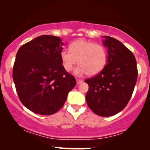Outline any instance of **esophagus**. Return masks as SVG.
I'll use <instances>...</instances> for the list:
<instances>
[{
	"label": "esophagus",
	"instance_id": "esophagus-1",
	"mask_svg": "<svg viewBox=\"0 0 150 150\" xmlns=\"http://www.w3.org/2000/svg\"><path fill=\"white\" fill-rule=\"evenodd\" d=\"M76 82H77V84L78 85V84H80L82 82V80H79V79H76Z\"/></svg>",
	"mask_w": 150,
	"mask_h": 150
}]
</instances>
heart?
<instances>
[{
    "label": "heart",
    "instance_id": "1",
    "mask_svg": "<svg viewBox=\"0 0 150 150\" xmlns=\"http://www.w3.org/2000/svg\"><path fill=\"white\" fill-rule=\"evenodd\" d=\"M60 57L65 71H71L78 62L79 65L75 70L77 76L87 73L94 76L104 68L107 62V51L101 44L78 39L70 44L69 50L61 51Z\"/></svg>",
    "mask_w": 150,
    "mask_h": 150
}]
</instances>
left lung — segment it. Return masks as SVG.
Instances as JSON below:
<instances>
[{
    "instance_id": "8db88e82",
    "label": "left lung",
    "mask_w": 150,
    "mask_h": 150,
    "mask_svg": "<svg viewBox=\"0 0 150 150\" xmlns=\"http://www.w3.org/2000/svg\"><path fill=\"white\" fill-rule=\"evenodd\" d=\"M108 48L107 63L96 76L85 80L89 85L86 101L91 110L100 116H111L124 108L132 97L137 82L135 56L113 37L104 36Z\"/></svg>"
}]
</instances>
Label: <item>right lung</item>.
<instances>
[{
  "label": "right lung",
  "mask_w": 150,
  "mask_h": 150,
  "mask_svg": "<svg viewBox=\"0 0 150 150\" xmlns=\"http://www.w3.org/2000/svg\"><path fill=\"white\" fill-rule=\"evenodd\" d=\"M63 45L60 37L42 35L23 44L17 53L13 70L17 93L22 104L37 114L57 112L76 85L62 65Z\"/></svg>",
  "instance_id": "add662e5"
}]
</instances>
